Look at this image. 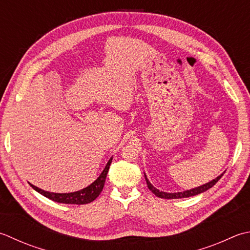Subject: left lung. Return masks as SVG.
<instances>
[{"label": "left lung", "instance_id": "1", "mask_svg": "<svg viewBox=\"0 0 250 250\" xmlns=\"http://www.w3.org/2000/svg\"><path fill=\"white\" fill-rule=\"evenodd\" d=\"M223 173L220 174L219 177H217L214 180L210 181V182L204 184V185H200V187H198V188H195L188 189V190H184V192H178V193L161 192V190L157 189L156 188H154L153 185H151V183L149 182L148 179L146 178V174L145 173H144V177H145V180H146V183H147V188L150 189V192H153L156 195V196L160 197V198H165V199H177V198H187V197H190V196H195V195H198L200 193L206 192L207 189L211 188L213 185L216 184L220 179H221Z\"/></svg>", "mask_w": 250, "mask_h": 250}]
</instances>
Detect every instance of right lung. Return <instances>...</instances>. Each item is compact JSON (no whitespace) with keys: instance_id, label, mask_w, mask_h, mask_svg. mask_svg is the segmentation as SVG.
Here are the masks:
<instances>
[{"instance_id":"add662e5","label":"right lung","mask_w":250,"mask_h":250,"mask_svg":"<svg viewBox=\"0 0 250 250\" xmlns=\"http://www.w3.org/2000/svg\"><path fill=\"white\" fill-rule=\"evenodd\" d=\"M112 161V157L108 160V163L105 166V169L103 170V172L100 174V177L97 178L94 182L90 184L89 187L82 188L80 190H77V192L73 193H52V192H46V190H43L39 188L34 185L30 184V187L36 189L38 193L42 194L43 196L47 197L48 199L54 200V202L61 203V204H72V205H85L93 202L97 196L101 194L104 188L105 180L107 177V173H108V170L110 167V164Z\"/></svg>"}]
</instances>
